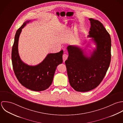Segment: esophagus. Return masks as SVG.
<instances>
[{
  "mask_svg": "<svg viewBox=\"0 0 123 123\" xmlns=\"http://www.w3.org/2000/svg\"><path fill=\"white\" fill-rule=\"evenodd\" d=\"M68 55L66 54H64L63 55V62H65V61L68 59Z\"/></svg>",
  "mask_w": 123,
  "mask_h": 123,
  "instance_id": "34e87169",
  "label": "esophagus"
}]
</instances>
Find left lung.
<instances>
[{
    "mask_svg": "<svg viewBox=\"0 0 123 123\" xmlns=\"http://www.w3.org/2000/svg\"><path fill=\"white\" fill-rule=\"evenodd\" d=\"M89 37L96 45L90 56L80 48L69 46L65 61L69 82L74 89L87 92L97 87L104 78L111 62V39L109 34L98 20L89 18Z\"/></svg>",
    "mask_w": 123,
    "mask_h": 123,
    "instance_id": "obj_1",
    "label": "left lung"
}]
</instances>
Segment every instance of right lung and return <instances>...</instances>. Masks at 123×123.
I'll return each instance as SVG.
<instances>
[{
	"label": "right lung",
	"mask_w": 123,
	"mask_h": 123,
	"mask_svg": "<svg viewBox=\"0 0 123 123\" xmlns=\"http://www.w3.org/2000/svg\"><path fill=\"white\" fill-rule=\"evenodd\" d=\"M31 20H27L17 31L12 49L11 58L15 74L19 83L25 87L35 91H41L51 85L57 66L63 62V50L49 54L37 65L29 66L20 59L18 43L22 29Z\"/></svg>",
	"instance_id": "add662e5"
}]
</instances>
